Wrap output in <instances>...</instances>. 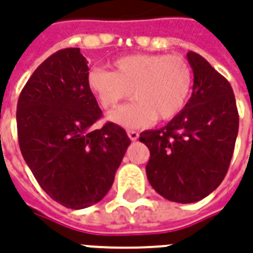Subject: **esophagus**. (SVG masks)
<instances>
[{
    "mask_svg": "<svg viewBox=\"0 0 253 253\" xmlns=\"http://www.w3.org/2000/svg\"><path fill=\"white\" fill-rule=\"evenodd\" d=\"M127 135H128V138L131 139V141H137L139 137L138 132L134 131V130H128V131H127Z\"/></svg>",
    "mask_w": 253,
    "mask_h": 253,
    "instance_id": "34e87169",
    "label": "esophagus"
}]
</instances>
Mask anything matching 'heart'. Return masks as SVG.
I'll return each instance as SVG.
<instances>
[{"instance_id": "obj_1", "label": "heart", "mask_w": 253, "mask_h": 253, "mask_svg": "<svg viewBox=\"0 0 253 253\" xmlns=\"http://www.w3.org/2000/svg\"><path fill=\"white\" fill-rule=\"evenodd\" d=\"M114 71L91 68L86 82L104 109L116 108L132 96L135 101L108 115V121L139 128L175 118L185 108L193 86V71L178 54L134 53L114 61Z\"/></svg>"}]
</instances>
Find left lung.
Masks as SVG:
<instances>
[{
	"label": "left lung",
	"instance_id": "8db88e82",
	"mask_svg": "<svg viewBox=\"0 0 253 253\" xmlns=\"http://www.w3.org/2000/svg\"><path fill=\"white\" fill-rule=\"evenodd\" d=\"M193 70L192 97L159 130L139 134L151 152L146 176L160 196L196 203L212 193L229 169L238 132V111L230 84L204 57L188 53Z\"/></svg>",
	"mask_w": 253,
	"mask_h": 253
}]
</instances>
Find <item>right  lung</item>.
I'll use <instances>...</instances> for the list:
<instances>
[{
    "mask_svg": "<svg viewBox=\"0 0 253 253\" xmlns=\"http://www.w3.org/2000/svg\"><path fill=\"white\" fill-rule=\"evenodd\" d=\"M79 47L53 53L37 68L17 101V137L26 163L53 200L82 210L104 199L130 145L125 128L91 126L101 109L87 87Z\"/></svg>",
    "mask_w": 253,
    "mask_h": 253,
    "instance_id": "right-lung-1",
    "label": "right lung"
}]
</instances>
